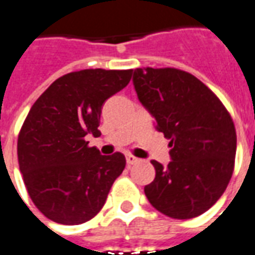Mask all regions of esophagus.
<instances>
[{
	"label": "esophagus",
	"mask_w": 255,
	"mask_h": 255,
	"mask_svg": "<svg viewBox=\"0 0 255 255\" xmlns=\"http://www.w3.org/2000/svg\"><path fill=\"white\" fill-rule=\"evenodd\" d=\"M137 161H138V158L133 157V155H131V154H128V155H126V162H128V165H133V164H136V162H137Z\"/></svg>",
	"instance_id": "obj_1"
}]
</instances>
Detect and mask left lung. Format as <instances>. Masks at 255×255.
<instances>
[{
	"instance_id": "8db88e82",
	"label": "left lung",
	"mask_w": 255,
	"mask_h": 255,
	"mask_svg": "<svg viewBox=\"0 0 255 255\" xmlns=\"http://www.w3.org/2000/svg\"><path fill=\"white\" fill-rule=\"evenodd\" d=\"M133 84L140 103L169 138L171 162L151 161L155 179L144 187L166 217L204 214L226 190L235 166L236 130L229 112L203 82L175 68H138Z\"/></svg>"
}]
</instances>
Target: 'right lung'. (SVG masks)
<instances>
[{"label":"right lung","mask_w":255,"mask_h":255,"mask_svg":"<svg viewBox=\"0 0 255 255\" xmlns=\"http://www.w3.org/2000/svg\"><path fill=\"white\" fill-rule=\"evenodd\" d=\"M131 73L72 72L57 79L29 111L17 137V161L29 196L51 221H90L124 172V154L101 155L86 136L100 134L103 105L128 86Z\"/></svg>","instance_id":"add662e5"}]
</instances>
